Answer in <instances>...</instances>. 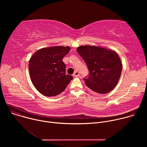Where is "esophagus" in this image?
I'll return each instance as SVG.
<instances>
[{
	"label": "esophagus",
	"mask_w": 147,
	"mask_h": 147,
	"mask_svg": "<svg viewBox=\"0 0 147 147\" xmlns=\"http://www.w3.org/2000/svg\"><path fill=\"white\" fill-rule=\"evenodd\" d=\"M79 75H80V73H79L78 71H76L74 73V74H73L74 77H77Z\"/></svg>",
	"instance_id": "1"
}]
</instances>
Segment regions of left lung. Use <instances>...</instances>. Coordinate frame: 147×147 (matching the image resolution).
Instances as JSON below:
<instances>
[{
  "label": "left lung",
  "mask_w": 147,
  "mask_h": 147,
  "mask_svg": "<svg viewBox=\"0 0 147 147\" xmlns=\"http://www.w3.org/2000/svg\"><path fill=\"white\" fill-rule=\"evenodd\" d=\"M77 51L84 60L89 75L84 78L87 87L98 94H107L117 85L122 70L117 53L95 46H81Z\"/></svg>",
  "instance_id": "8db88e82"
}]
</instances>
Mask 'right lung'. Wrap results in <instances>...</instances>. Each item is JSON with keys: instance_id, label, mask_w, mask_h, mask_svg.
<instances>
[{"instance_id": "obj_1", "label": "right lung", "mask_w": 147, "mask_h": 147, "mask_svg": "<svg viewBox=\"0 0 147 147\" xmlns=\"http://www.w3.org/2000/svg\"><path fill=\"white\" fill-rule=\"evenodd\" d=\"M70 48L61 46L42 48L31 57L28 69L34 86L42 94L55 96L64 91L73 80L66 75V65L63 58Z\"/></svg>"}]
</instances>
